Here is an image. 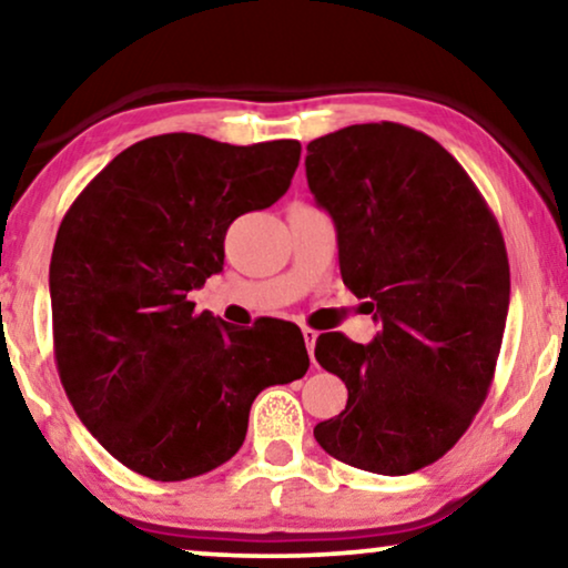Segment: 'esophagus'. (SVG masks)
<instances>
[{
	"label": "esophagus",
	"mask_w": 568,
	"mask_h": 568,
	"mask_svg": "<svg viewBox=\"0 0 568 568\" xmlns=\"http://www.w3.org/2000/svg\"><path fill=\"white\" fill-rule=\"evenodd\" d=\"M302 336H305L307 354H310V359H313V352H315V341H317V331H313V328H302ZM313 364H315V359H313Z\"/></svg>",
	"instance_id": "obj_1"
}]
</instances>
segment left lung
Instances as JSON below:
<instances>
[{
    "mask_svg": "<svg viewBox=\"0 0 568 568\" xmlns=\"http://www.w3.org/2000/svg\"><path fill=\"white\" fill-rule=\"evenodd\" d=\"M305 168L336 222L341 278L383 321L367 346L317 338L348 400L315 439L352 468L406 476L455 447L491 387L509 310L499 222L460 162L403 123L315 139Z\"/></svg>",
    "mask_w": 568,
    "mask_h": 568,
    "instance_id": "8db88e82",
    "label": "left lung"
}]
</instances>
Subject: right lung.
I'll list each match as a JSON object with an SVG mask.
<instances>
[{"instance_id":"obj_1","label":"right lung","mask_w":568,"mask_h":568,"mask_svg":"<svg viewBox=\"0 0 568 568\" xmlns=\"http://www.w3.org/2000/svg\"><path fill=\"white\" fill-rule=\"evenodd\" d=\"M302 146L162 134L113 158L61 220L51 255L53 356L80 422L139 476L185 480L243 447L263 387L310 367L292 323L237 331L189 292L224 266L240 214L290 189Z\"/></svg>"}]
</instances>
